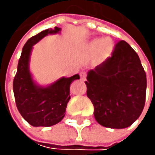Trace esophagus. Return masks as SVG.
<instances>
[{
	"label": "esophagus",
	"instance_id": "34e87169",
	"mask_svg": "<svg viewBox=\"0 0 155 155\" xmlns=\"http://www.w3.org/2000/svg\"><path fill=\"white\" fill-rule=\"evenodd\" d=\"M80 76H81V80L82 81H85V79H86V73H85V71H82L80 73Z\"/></svg>",
	"mask_w": 155,
	"mask_h": 155
}]
</instances>
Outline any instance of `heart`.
I'll return each mask as SVG.
<instances>
[{
    "instance_id": "1",
    "label": "heart",
    "mask_w": 155,
    "mask_h": 155,
    "mask_svg": "<svg viewBox=\"0 0 155 155\" xmlns=\"http://www.w3.org/2000/svg\"><path fill=\"white\" fill-rule=\"evenodd\" d=\"M98 48V57L99 58H105L110 55V53L114 50V41L110 38L104 39H96L93 40L90 44L88 45L89 52H94Z\"/></svg>"
}]
</instances>
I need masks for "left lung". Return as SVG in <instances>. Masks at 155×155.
Listing matches in <instances>:
<instances>
[{"label":"left lung","mask_w":155,"mask_h":155,"mask_svg":"<svg viewBox=\"0 0 155 155\" xmlns=\"http://www.w3.org/2000/svg\"><path fill=\"white\" fill-rule=\"evenodd\" d=\"M86 95L97 122L109 128H126L140 117L146 98L147 79L140 59L124 41L111 57L87 74Z\"/></svg>","instance_id":"1"}]
</instances>
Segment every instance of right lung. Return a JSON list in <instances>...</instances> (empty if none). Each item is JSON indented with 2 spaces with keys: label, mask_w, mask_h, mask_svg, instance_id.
<instances>
[{
  "label": "right lung",
  "mask_w": 155,
  "mask_h": 155,
  "mask_svg": "<svg viewBox=\"0 0 155 155\" xmlns=\"http://www.w3.org/2000/svg\"><path fill=\"white\" fill-rule=\"evenodd\" d=\"M59 31L60 28L55 27L54 29H45L28 39L17 64L13 83L16 108L33 127H51L63 119L71 98L70 85L72 81L80 79V76L75 74L70 78H60L47 87H41L36 85L31 78L28 61L32 46L45 36Z\"/></svg>",
  "instance_id": "obj_1"
}]
</instances>
